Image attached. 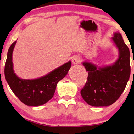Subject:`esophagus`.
Returning a JSON list of instances; mask_svg holds the SVG:
<instances>
[{"mask_svg": "<svg viewBox=\"0 0 134 134\" xmlns=\"http://www.w3.org/2000/svg\"><path fill=\"white\" fill-rule=\"evenodd\" d=\"M81 62V60H80V58L78 56H74L73 57L72 59V63L74 65H77V64H79Z\"/></svg>", "mask_w": 134, "mask_h": 134, "instance_id": "esophagus-1", "label": "esophagus"}]
</instances>
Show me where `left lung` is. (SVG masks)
Returning <instances> with one entry per match:
<instances>
[{"instance_id": "obj_1", "label": "left lung", "mask_w": 134, "mask_h": 134, "mask_svg": "<svg viewBox=\"0 0 134 134\" xmlns=\"http://www.w3.org/2000/svg\"><path fill=\"white\" fill-rule=\"evenodd\" d=\"M111 39L119 51V57L112 65L101 68L89 62L82 63L88 76L80 94L91 106H109L116 102L125 89L131 74L127 46L119 32L115 33Z\"/></svg>"}]
</instances>
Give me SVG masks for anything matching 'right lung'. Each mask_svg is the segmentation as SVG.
Instances as JSON below:
<instances>
[{"label":"right lung","mask_w":134,"mask_h":134,"mask_svg":"<svg viewBox=\"0 0 134 134\" xmlns=\"http://www.w3.org/2000/svg\"><path fill=\"white\" fill-rule=\"evenodd\" d=\"M16 41L8 51L5 66V77L13 92L19 99L29 106L43 105L52 98L57 84L64 78L70 69L69 61L42 77L32 80L22 79L14 72L12 54Z\"/></svg>","instance_id":"add662e5"}]
</instances>
